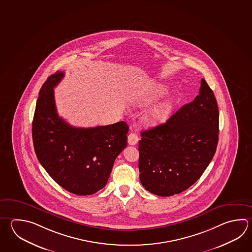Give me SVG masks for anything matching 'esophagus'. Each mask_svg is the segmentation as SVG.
<instances>
[{
    "instance_id": "1",
    "label": "esophagus",
    "mask_w": 252,
    "mask_h": 252,
    "mask_svg": "<svg viewBox=\"0 0 252 252\" xmlns=\"http://www.w3.org/2000/svg\"><path fill=\"white\" fill-rule=\"evenodd\" d=\"M139 141L137 134L134 133H130L128 135V143L130 145H135Z\"/></svg>"
}]
</instances>
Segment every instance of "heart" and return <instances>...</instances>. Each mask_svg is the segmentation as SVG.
<instances>
[{"instance_id":"b5f03b06","label":"heart","mask_w":252,"mask_h":252,"mask_svg":"<svg viewBox=\"0 0 252 252\" xmlns=\"http://www.w3.org/2000/svg\"><path fill=\"white\" fill-rule=\"evenodd\" d=\"M166 87L162 85H157L152 95L148 97L145 100L146 102H151L153 100H155L158 97L161 96L166 93ZM171 109V102L170 100H163L160 103L155 105L153 108L149 109L147 113L145 115V119L147 122L151 124H156L158 122H161L162 120L166 119V116L169 113Z\"/></svg>"}]
</instances>
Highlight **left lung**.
I'll use <instances>...</instances> for the list:
<instances>
[{
	"instance_id": "obj_1",
	"label": "left lung",
	"mask_w": 252,
	"mask_h": 252,
	"mask_svg": "<svg viewBox=\"0 0 252 252\" xmlns=\"http://www.w3.org/2000/svg\"><path fill=\"white\" fill-rule=\"evenodd\" d=\"M219 112L213 91L201 79L199 95L139 141L143 187L162 197L178 194L199 179L219 142Z\"/></svg>"
}]
</instances>
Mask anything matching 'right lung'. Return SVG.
<instances>
[{"mask_svg": "<svg viewBox=\"0 0 252 252\" xmlns=\"http://www.w3.org/2000/svg\"><path fill=\"white\" fill-rule=\"evenodd\" d=\"M64 77L57 71L39 92L33 124V148L39 162L65 190L91 195L102 189L119 153L126 147L124 121L95 127H74L58 115L53 88Z\"/></svg>", "mask_w": 252, "mask_h": 252, "instance_id": "obj_1", "label": "right lung"}]
</instances>
